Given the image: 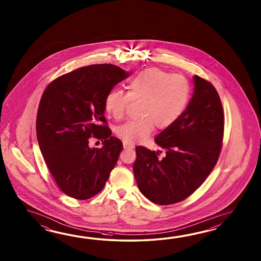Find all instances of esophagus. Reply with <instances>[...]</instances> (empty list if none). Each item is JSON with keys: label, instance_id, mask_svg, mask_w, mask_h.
<instances>
[{"label": "esophagus", "instance_id": "obj_1", "mask_svg": "<svg viewBox=\"0 0 261 261\" xmlns=\"http://www.w3.org/2000/svg\"><path fill=\"white\" fill-rule=\"evenodd\" d=\"M123 147H124V149H133V148H134V145L133 144H128V143L124 142L123 143Z\"/></svg>", "mask_w": 261, "mask_h": 261}]
</instances>
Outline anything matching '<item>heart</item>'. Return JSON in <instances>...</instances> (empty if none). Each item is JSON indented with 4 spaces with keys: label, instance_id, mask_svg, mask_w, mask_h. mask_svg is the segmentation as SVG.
I'll use <instances>...</instances> for the list:
<instances>
[{
    "label": "heart",
    "instance_id": "1",
    "mask_svg": "<svg viewBox=\"0 0 261 261\" xmlns=\"http://www.w3.org/2000/svg\"><path fill=\"white\" fill-rule=\"evenodd\" d=\"M190 95L187 79L152 67L135 73L128 80V92L112 90L106 95V110L115 119L124 117L129 100H140L138 117L117 127L116 133L126 143L144 141L153 133L170 128L183 115Z\"/></svg>",
    "mask_w": 261,
    "mask_h": 261
}]
</instances>
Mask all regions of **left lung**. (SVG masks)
<instances>
[{
	"mask_svg": "<svg viewBox=\"0 0 261 261\" xmlns=\"http://www.w3.org/2000/svg\"><path fill=\"white\" fill-rule=\"evenodd\" d=\"M193 96L183 115L155 138L165 150L137 146L133 172L139 189L152 202L169 205L199 189L217 164L221 151L224 114L215 87L198 75Z\"/></svg>",
	"mask_w": 261,
	"mask_h": 261,
	"instance_id": "8db88e82",
	"label": "left lung"
}]
</instances>
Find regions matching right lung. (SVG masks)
I'll list each match as a JSON object with an SVG mask.
<instances>
[{"instance_id":"obj_1","label":"right lung","mask_w":261,"mask_h":261,"mask_svg":"<svg viewBox=\"0 0 261 261\" xmlns=\"http://www.w3.org/2000/svg\"><path fill=\"white\" fill-rule=\"evenodd\" d=\"M128 76L116 65H89L57 78L42 95L36 119L40 149L59 188L73 199L98 194L116 166L122 142L106 126L105 100ZM91 136L103 141L101 149L89 147Z\"/></svg>"}]
</instances>
